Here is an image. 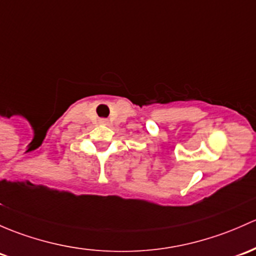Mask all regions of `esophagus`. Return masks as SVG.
Wrapping results in <instances>:
<instances>
[{
    "instance_id": "esophagus-1",
    "label": "esophagus",
    "mask_w": 256,
    "mask_h": 256,
    "mask_svg": "<svg viewBox=\"0 0 256 256\" xmlns=\"http://www.w3.org/2000/svg\"><path fill=\"white\" fill-rule=\"evenodd\" d=\"M100 124H103V125H106L108 124V120L106 119H100V121H99Z\"/></svg>"
}]
</instances>
